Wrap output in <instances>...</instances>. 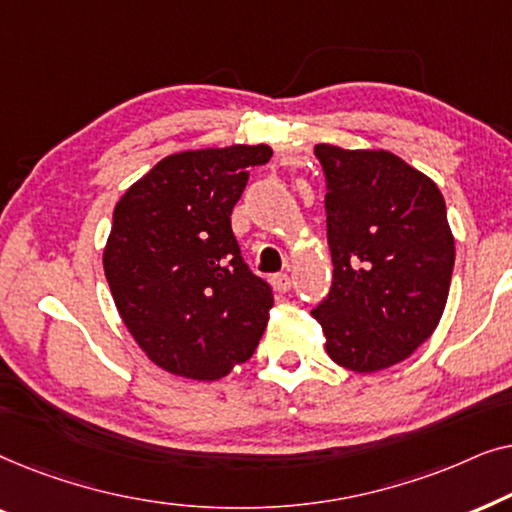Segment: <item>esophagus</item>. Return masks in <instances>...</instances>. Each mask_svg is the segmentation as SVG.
Instances as JSON below:
<instances>
[{
  "label": "esophagus",
  "instance_id": "obj_1",
  "mask_svg": "<svg viewBox=\"0 0 512 512\" xmlns=\"http://www.w3.org/2000/svg\"><path fill=\"white\" fill-rule=\"evenodd\" d=\"M272 286H275L277 293H286L291 289V277L286 275V272H277V275H272Z\"/></svg>",
  "mask_w": 512,
  "mask_h": 512
}]
</instances>
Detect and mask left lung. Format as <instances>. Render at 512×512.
Listing matches in <instances>:
<instances>
[{"instance_id":"8db88e82","label":"left lung","mask_w":512,"mask_h":512,"mask_svg":"<svg viewBox=\"0 0 512 512\" xmlns=\"http://www.w3.org/2000/svg\"><path fill=\"white\" fill-rule=\"evenodd\" d=\"M326 177L333 284L312 314L342 368L375 373L436 331L450 293L454 237L438 186L389 151L317 144Z\"/></svg>"}]
</instances>
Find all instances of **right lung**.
Returning <instances> with one entry per match:
<instances>
[{
	"label": "right lung",
	"instance_id": "right-lung-1",
	"mask_svg": "<svg viewBox=\"0 0 512 512\" xmlns=\"http://www.w3.org/2000/svg\"><path fill=\"white\" fill-rule=\"evenodd\" d=\"M265 144L174 153L114 209L104 275L118 314L167 373L219 380L251 359L275 303L249 270L230 214Z\"/></svg>",
	"mask_w": 512,
	"mask_h": 512
}]
</instances>
